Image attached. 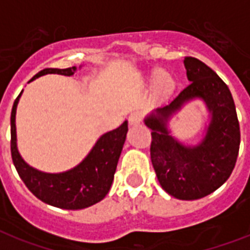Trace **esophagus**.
<instances>
[{
    "label": "esophagus",
    "instance_id": "1",
    "mask_svg": "<svg viewBox=\"0 0 250 250\" xmlns=\"http://www.w3.org/2000/svg\"><path fill=\"white\" fill-rule=\"evenodd\" d=\"M128 122L131 125H138L142 122V115L140 113H132L128 117Z\"/></svg>",
    "mask_w": 250,
    "mask_h": 250
}]
</instances>
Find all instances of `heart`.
I'll list each match as a JSON object with an SVG mask.
<instances>
[{"label": "heart", "instance_id": "obj_1", "mask_svg": "<svg viewBox=\"0 0 250 250\" xmlns=\"http://www.w3.org/2000/svg\"><path fill=\"white\" fill-rule=\"evenodd\" d=\"M155 79H156L157 83H159L161 87H167V86H170L171 83L170 76L167 75L165 72H163V71H157V72L155 73Z\"/></svg>", "mask_w": 250, "mask_h": 250}]
</instances>
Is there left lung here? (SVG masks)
<instances>
[{
    "instance_id": "1",
    "label": "left lung",
    "mask_w": 250,
    "mask_h": 250,
    "mask_svg": "<svg viewBox=\"0 0 250 250\" xmlns=\"http://www.w3.org/2000/svg\"><path fill=\"white\" fill-rule=\"evenodd\" d=\"M190 83L169 105L145 119L151 128V163L163 189L178 200L208 196L231 175L240 145V127L231 93L217 73L194 57L184 58ZM194 97L207 102L213 118L200 145L187 148L174 140L166 122L184 102Z\"/></svg>"
}]
</instances>
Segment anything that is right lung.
I'll list each match as a JSON object with an SVG mask.
<instances>
[{"label": "right lung", "instance_id": "1", "mask_svg": "<svg viewBox=\"0 0 250 250\" xmlns=\"http://www.w3.org/2000/svg\"><path fill=\"white\" fill-rule=\"evenodd\" d=\"M75 70L76 67L44 68L30 81L47 73L71 76ZM21 93L15 99L11 110V156L25 186L37 198L58 208L81 209L100 202L112 187L118 159L128 131L127 122L119 125L118 128L103 135L90 154L76 167L60 174L42 173L29 167L22 160L16 147L15 114Z\"/></svg>", "mask_w": 250, "mask_h": 250}]
</instances>
